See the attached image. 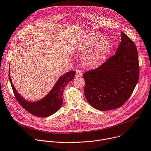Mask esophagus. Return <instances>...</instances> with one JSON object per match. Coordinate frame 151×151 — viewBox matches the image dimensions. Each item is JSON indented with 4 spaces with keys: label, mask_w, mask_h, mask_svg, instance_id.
<instances>
[{
    "label": "esophagus",
    "mask_w": 151,
    "mask_h": 151,
    "mask_svg": "<svg viewBox=\"0 0 151 151\" xmlns=\"http://www.w3.org/2000/svg\"><path fill=\"white\" fill-rule=\"evenodd\" d=\"M83 75V73H82V72L80 69H76V77H79Z\"/></svg>",
    "instance_id": "esophagus-1"
}]
</instances>
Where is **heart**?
<instances>
[{"label": "heart", "instance_id": "b5f03b06", "mask_svg": "<svg viewBox=\"0 0 151 151\" xmlns=\"http://www.w3.org/2000/svg\"><path fill=\"white\" fill-rule=\"evenodd\" d=\"M109 40L100 35H87L78 45V51L83 53L81 61L85 67L95 68L101 65L107 58L111 51Z\"/></svg>", "mask_w": 151, "mask_h": 151}]
</instances>
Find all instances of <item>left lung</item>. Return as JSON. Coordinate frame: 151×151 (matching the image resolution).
Returning a JSON list of instances; mask_svg holds the SVG:
<instances>
[{
	"label": "left lung",
	"instance_id": "1",
	"mask_svg": "<svg viewBox=\"0 0 151 151\" xmlns=\"http://www.w3.org/2000/svg\"><path fill=\"white\" fill-rule=\"evenodd\" d=\"M116 54L99 67L85 72L84 94L89 104L100 111L122 106L132 94L139 78V56L133 41L121 32Z\"/></svg>",
	"mask_w": 151,
	"mask_h": 151
}]
</instances>
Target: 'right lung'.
Segmentation results:
<instances>
[{
    "instance_id": "add662e5",
    "label": "right lung",
    "mask_w": 151,
    "mask_h": 151,
    "mask_svg": "<svg viewBox=\"0 0 151 151\" xmlns=\"http://www.w3.org/2000/svg\"><path fill=\"white\" fill-rule=\"evenodd\" d=\"M9 79L15 97L19 104L30 114L37 117H47L57 112L63 104V94L65 86L71 81L76 72L70 71L60 77L51 91L42 100L31 102L24 100L14 87L9 75Z\"/></svg>"
}]
</instances>
